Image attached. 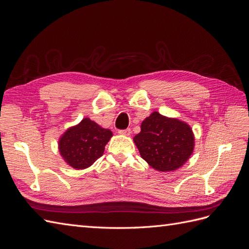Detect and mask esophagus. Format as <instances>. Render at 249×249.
<instances>
[{"label":"esophagus","instance_id":"34e87169","mask_svg":"<svg viewBox=\"0 0 249 249\" xmlns=\"http://www.w3.org/2000/svg\"><path fill=\"white\" fill-rule=\"evenodd\" d=\"M118 133L122 134V135H125V136H129V135L131 134V129L127 127V129H125V130H119Z\"/></svg>","mask_w":249,"mask_h":249}]
</instances>
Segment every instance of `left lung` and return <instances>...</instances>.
I'll return each mask as SVG.
<instances>
[{
  "mask_svg": "<svg viewBox=\"0 0 249 249\" xmlns=\"http://www.w3.org/2000/svg\"><path fill=\"white\" fill-rule=\"evenodd\" d=\"M143 160L159 171L179 168L194 148L191 127L176 118L154 112L141 124V132L134 137Z\"/></svg>",
  "mask_w": 249,
  "mask_h": 249,
  "instance_id": "obj_1",
  "label": "left lung"
}]
</instances>
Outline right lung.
<instances>
[{
  "mask_svg": "<svg viewBox=\"0 0 249 249\" xmlns=\"http://www.w3.org/2000/svg\"><path fill=\"white\" fill-rule=\"evenodd\" d=\"M111 137L110 130L103 129L92 120L84 118L60 138V154L71 167L84 169L103 156L105 146Z\"/></svg>",
  "mask_w": 249,
  "mask_h": 249,
  "instance_id": "1",
  "label": "right lung"
}]
</instances>
